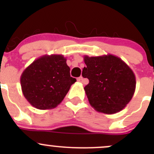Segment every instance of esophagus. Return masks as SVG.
<instances>
[{
  "label": "esophagus",
  "mask_w": 154,
  "mask_h": 154,
  "mask_svg": "<svg viewBox=\"0 0 154 154\" xmlns=\"http://www.w3.org/2000/svg\"><path fill=\"white\" fill-rule=\"evenodd\" d=\"M83 77H78V78H77V81H79V82H83Z\"/></svg>",
  "instance_id": "34e87169"
}]
</instances>
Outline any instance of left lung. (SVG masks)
I'll list each match as a JSON object with an SVG mask.
<instances>
[{
    "label": "left lung",
    "mask_w": 154,
    "mask_h": 154,
    "mask_svg": "<svg viewBox=\"0 0 154 154\" xmlns=\"http://www.w3.org/2000/svg\"><path fill=\"white\" fill-rule=\"evenodd\" d=\"M82 76L89 80L84 87L90 105L99 112L115 114L130 101L136 90V77L119 57L112 54L84 56Z\"/></svg>",
    "instance_id": "obj_1"
}]
</instances>
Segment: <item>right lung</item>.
Masks as SVG:
<instances>
[{"label":"right lung","instance_id":"obj_1","mask_svg":"<svg viewBox=\"0 0 154 154\" xmlns=\"http://www.w3.org/2000/svg\"><path fill=\"white\" fill-rule=\"evenodd\" d=\"M66 58L44 55L34 60L21 74V86L27 101L38 109H51L63 101L76 79L70 75Z\"/></svg>","mask_w":154,"mask_h":154}]
</instances>
